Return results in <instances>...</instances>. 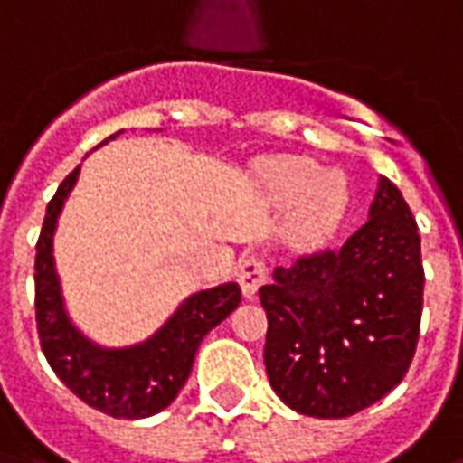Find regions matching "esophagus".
<instances>
[{
  "label": "esophagus",
  "instance_id": "obj_1",
  "mask_svg": "<svg viewBox=\"0 0 463 463\" xmlns=\"http://www.w3.org/2000/svg\"><path fill=\"white\" fill-rule=\"evenodd\" d=\"M268 280V268H265V262L260 258H245L241 262V270H238V282H241L242 295L252 300L258 290H260L262 282Z\"/></svg>",
  "mask_w": 463,
  "mask_h": 463
}]
</instances>
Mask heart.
I'll use <instances>...</instances> for the list:
<instances>
[{"instance_id": "obj_1", "label": "heart", "mask_w": 463, "mask_h": 463, "mask_svg": "<svg viewBox=\"0 0 463 463\" xmlns=\"http://www.w3.org/2000/svg\"><path fill=\"white\" fill-rule=\"evenodd\" d=\"M255 181L265 201L288 208L285 242L295 250L325 248L337 235L352 201V188L340 171H325L302 156H270L255 165Z\"/></svg>"}]
</instances>
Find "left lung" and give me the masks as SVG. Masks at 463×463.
<instances>
[{
    "mask_svg": "<svg viewBox=\"0 0 463 463\" xmlns=\"http://www.w3.org/2000/svg\"><path fill=\"white\" fill-rule=\"evenodd\" d=\"M260 302L265 369L288 407L342 419L389 394L411 364L424 302L421 238L397 185L379 175L369 221L340 250L275 268Z\"/></svg>",
    "mask_w": 463,
    "mask_h": 463,
    "instance_id": "1",
    "label": "left lung"
}]
</instances>
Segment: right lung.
Segmentation results:
<instances>
[{
	"instance_id": "obj_1",
	"label": "right lung",
	"mask_w": 463,
	"mask_h": 463,
	"mask_svg": "<svg viewBox=\"0 0 463 463\" xmlns=\"http://www.w3.org/2000/svg\"><path fill=\"white\" fill-rule=\"evenodd\" d=\"M79 173L81 165L66 175L46 205L44 228L36 242L34 305L42 349L56 377L89 407L118 419L153 417L178 397L191 374L203 337L238 307L241 288L238 282H222L208 290L193 292L163 322L161 330L128 347H104L89 340L66 312L54 262L56 222L69 193L74 191Z\"/></svg>"
}]
</instances>
